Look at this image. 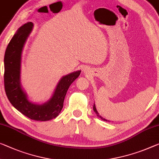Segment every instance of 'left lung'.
Masks as SVG:
<instances>
[{
    "label": "left lung",
    "mask_w": 159,
    "mask_h": 159,
    "mask_svg": "<svg viewBox=\"0 0 159 159\" xmlns=\"http://www.w3.org/2000/svg\"><path fill=\"white\" fill-rule=\"evenodd\" d=\"M93 109H94V111L95 112V113H96V114H97V116L99 117V118L101 119H102V120H103V121H107V119H104V118H102V116H100V115H99V113H98V111H97V110L96 107H95V104H94V106H93Z\"/></svg>",
    "instance_id": "1"
}]
</instances>
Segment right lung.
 Segmentation results:
<instances>
[{"mask_svg":"<svg viewBox=\"0 0 159 159\" xmlns=\"http://www.w3.org/2000/svg\"><path fill=\"white\" fill-rule=\"evenodd\" d=\"M33 28L28 22L17 30L10 41L4 56V85L8 99L17 110L35 121H49L61 112L65 95L72 83L79 77L81 70L70 73L61 78L51 98L43 104L28 99L20 83L21 55L26 40Z\"/></svg>","mask_w":159,"mask_h":159,"instance_id":"right-lung-1","label":"right lung"}]
</instances>
